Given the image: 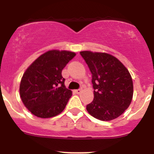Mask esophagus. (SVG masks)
Wrapping results in <instances>:
<instances>
[{
	"mask_svg": "<svg viewBox=\"0 0 154 154\" xmlns=\"http://www.w3.org/2000/svg\"><path fill=\"white\" fill-rule=\"evenodd\" d=\"M81 92H82L81 89H76V90H75V93H77V94L81 93Z\"/></svg>",
	"mask_w": 154,
	"mask_h": 154,
	"instance_id": "obj_1",
	"label": "esophagus"
}]
</instances>
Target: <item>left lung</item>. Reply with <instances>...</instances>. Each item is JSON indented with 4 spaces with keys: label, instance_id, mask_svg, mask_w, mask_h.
Masks as SVG:
<instances>
[{
    "label": "left lung",
    "instance_id": "left-lung-1",
    "mask_svg": "<svg viewBox=\"0 0 154 154\" xmlns=\"http://www.w3.org/2000/svg\"><path fill=\"white\" fill-rule=\"evenodd\" d=\"M92 73L94 99L86 106L91 116L102 121L116 119L129 107L133 84L128 69L116 57L104 52L80 51Z\"/></svg>",
    "mask_w": 154,
    "mask_h": 154
}]
</instances>
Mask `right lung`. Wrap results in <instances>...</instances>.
<instances>
[{"mask_svg":"<svg viewBox=\"0 0 154 154\" xmlns=\"http://www.w3.org/2000/svg\"><path fill=\"white\" fill-rule=\"evenodd\" d=\"M75 56L72 51L51 50L40 55L24 72L20 96L33 115L51 118L63 111L72 93L65 86L62 71Z\"/></svg>","mask_w":154,"mask_h":154,"instance_id":"1","label":"right lung"}]
</instances>
